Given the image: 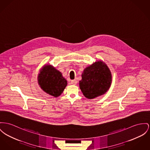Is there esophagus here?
Instances as JSON below:
<instances>
[{
  "instance_id": "obj_1",
  "label": "esophagus",
  "mask_w": 150,
  "mask_h": 150,
  "mask_svg": "<svg viewBox=\"0 0 150 150\" xmlns=\"http://www.w3.org/2000/svg\"><path fill=\"white\" fill-rule=\"evenodd\" d=\"M77 83V80H74L71 81V84H72V85H76Z\"/></svg>"
}]
</instances>
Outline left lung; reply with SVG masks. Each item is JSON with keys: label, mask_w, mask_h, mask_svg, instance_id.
<instances>
[{"label": "left lung", "mask_w": 150, "mask_h": 150, "mask_svg": "<svg viewBox=\"0 0 150 150\" xmlns=\"http://www.w3.org/2000/svg\"><path fill=\"white\" fill-rule=\"evenodd\" d=\"M79 82L83 96L93 99L106 93L111 83V73L107 65L102 61H96L86 68Z\"/></svg>", "instance_id": "obj_1"}]
</instances>
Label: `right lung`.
<instances>
[{"label": "right lung", "mask_w": 150, "mask_h": 150, "mask_svg": "<svg viewBox=\"0 0 150 150\" xmlns=\"http://www.w3.org/2000/svg\"><path fill=\"white\" fill-rule=\"evenodd\" d=\"M38 83L41 89L54 97L60 96L67 85L62 73L50 65L43 67L38 75Z\"/></svg>", "instance_id": "obj_1"}]
</instances>
